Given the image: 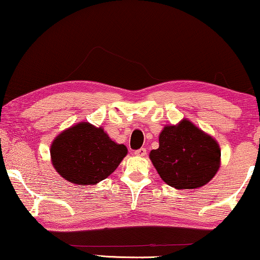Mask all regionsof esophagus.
Instances as JSON below:
<instances>
[{"label":"esophagus","mask_w":260,"mask_h":260,"mask_svg":"<svg viewBox=\"0 0 260 260\" xmlns=\"http://www.w3.org/2000/svg\"><path fill=\"white\" fill-rule=\"evenodd\" d=\"M135 155L138 156V157H144L146 155V149L145 148H141L135 151Z\"/></svg>","instance_id":"esophagus-1"}]
</instances>
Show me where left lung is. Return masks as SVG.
Instances as JSON below:
<instances>
[{"label": "left lung", "instance_id": "obj_1", "mask_svg": "<svg viewBox=\"0 0 260 260\" xmlns=\"http://www.w3.org/2000/svg\"><path fill=\"white\" fill-rule=\"evenodd\" d=\"M149 157L160 178L177 190L204 186L220 167L218 142L186 118L164 126L159 148Z\"/></svg>", "mask_w": 260, "mask_h": 260}]
</instances>
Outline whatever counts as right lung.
<instances>
[{
    "instance_id": "obj_1",
    "label": "right lung",
    "mask_w": 260,
    "mask_h": 260,
    "mask_svg": "<svg viewBox=\"0 0 260 260\" xmlns=\"http://www.w3.org/2000/svg\"><path fill=\"white\" fill-rule=\"evenodd\" d=\"M127 149L109 137L102 126L81 122L63 130L50 146L51 164L76 185H96L114 172Z\"/></svg>"
}]
</instances>
